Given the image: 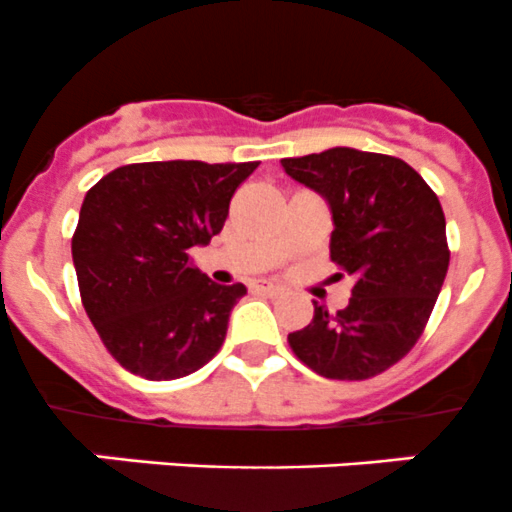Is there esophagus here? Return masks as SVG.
<instances>
[{
	"instance_id": "esophagus-1",
	"label": "esophagus",
	"mask_w": 512,
	"mask_h": 512,
	"mask_svg": "<svg viewBox=\"0 0 512 512\" xmlns=\"http://www.w3.org/2000/svg\"><path fill=\"white\" fill-rule=\"evenodd\" d=\"M251 288L258 293H268V296H278V293H283L281 286H276V283H266V281L251 283Z\"/></svg>"
}]
</instances>
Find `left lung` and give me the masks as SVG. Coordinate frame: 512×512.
<instances>
[{
  "mask_svg": "<svg viewBox=\"0 0 512 512\" xmlns=\"http://www.w3.org/2000/svg\"><path fill=\"white\" fill-rule=\"evenodd\" d=\"M281 166L328 204L331 261L356 281L341 311L313 301V321L288 343L323 378L378 376L416 346L448 273L438 196L403 159L351 146Z\"/></svg>",
  "mask_w": 512,
  "mask_h": 512,
  "instance_id": "obj_1",
  "label": "left lung"
}]
</instances>
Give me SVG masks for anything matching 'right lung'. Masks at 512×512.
<instances>
[{
  "instance_id": "obj_1",
  "label": "right lung",
  "mask_w": 512,
  "mask_h": 512,
  "mask_svg": "<svg viewBox=\"0 0 512 512\" xmlns=\"http://www.w3.org/2000/svg\"><path fill=\"white\" fill-rule=\"evenodd\" d=\"M256 166L146 161L86 191L72 239L79 293L106 351L134 376L171 381L219 353L246 288L214 283L189 251L224 229Z\"/></svg>"
}]
</instances>
